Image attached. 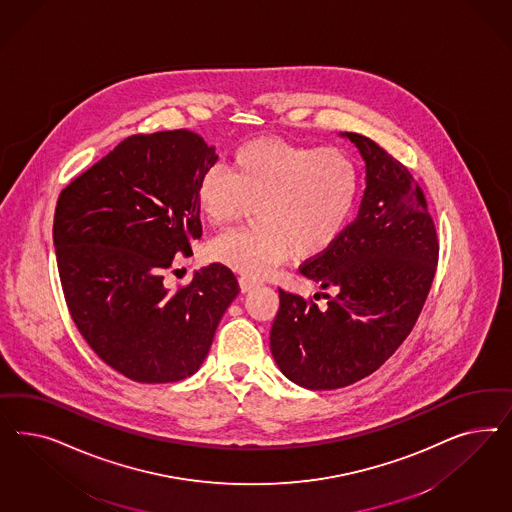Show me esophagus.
I'll use <instances>...</instances> for the list:
<instances>
[{
	"label": "esophagus",
	"instance_id": "esophagus-1",
	"mask_svg": "<svg viewBox=\"0 0 512 512\" xmlns=\"http://www.w3.org/2000/svg\"><path fill=\"white\" fill-rule=\"evenodd\" d=\"M238 283H240V289H242V293H249V291H253V289L259 285L257 281L246 278V276H242V278L238 279Z\"/></svg>",
	"mask_w": 512,
	"mask_h": 512
}]
</instances>
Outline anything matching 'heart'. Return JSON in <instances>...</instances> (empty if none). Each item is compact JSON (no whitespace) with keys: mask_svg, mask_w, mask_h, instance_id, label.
<instances>
[{"mask_svg":"<svg viewBox=\"0 0 512 512\" xmlns=\"http://www.w3.org/2000/svg\"><path fill=\"white\" fill-rule=\"evenodd\" d=\"M357 199V165L343 150L274 139L246 142L229 171L208 169L195 189L212 227L231 225L255 206L257 227L221 234L208 248L214 261L253 279L293 253L304 261L325 255L347 231Z\"/></svg>","mask_w":512,"mask_h":512,"instance_id":"heart-1","label":"heart"}]
</instances>
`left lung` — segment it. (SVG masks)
<instances>
[{
	"label": "left lung",
	"mask_w": 512,
	"mask_h": 512,
	"mask_svg": "<svg viewBox=\"0 0 512 512\" xmlns=\"http://www.w3.org/2000/svg\"><path fill=\"white\" fill-rule=\"evenodd\" d=\"M366 187L355 221L325 255L302 264L325 308L279 289L270 351L300 387H347L379 370L409 336L430 293L437 234L411 172L358 133Z\"/></svg>",
	"instance_id": "1"
}]
</instances>
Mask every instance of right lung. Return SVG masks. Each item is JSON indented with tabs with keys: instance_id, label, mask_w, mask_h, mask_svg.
I'll use <instances>...</instances> for the list:
<instances>
[{
	"instance_id": "add662e5",
	"label": "right lung",
	"mask_w": 512,
	"mask_h": 512,
	"mask_svg": "<svg viewBox=\"0 0 512 512\" xmlns=\"http://www.w3.org/2000/svg\"><path fill=\"white\" fill-rule=\"evenodd\" d=\"M216 146L187 129L133 135L63 189L54 248L69 313L110 368L139 383H174L201 368L240 293L212 263L171 293L163 272L201 240L195 189Z\"/></svg>"
}]
</instances>
